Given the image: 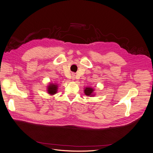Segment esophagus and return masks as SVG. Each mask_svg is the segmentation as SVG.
<instances>
[{
  "label": "esophagus",
  "mask_w": 153,
  "mask_h": 153,
  "mask_svg": "<svg viewBox=\"0 0 153 153\" xmlns=\"http://www.w3.org/2000/svg\"><path fill=\"white\" fill-rule=\"evenodd\" d=\"M74 79H75V74H73L72 75V80L74 81Z\"/></svg>",
  "instance_id": "obj_1"
}]
</instances>
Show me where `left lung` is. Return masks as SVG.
I'll list each match as a JSON object with an SVG mask.
<instances>
[{"mask_svg":"<svg viewBox=\"0 0 153 153\" xmlns=\"http://www.w3.org/2000/svg\"><path fill=\"white\" fill-rule=\"evenodd\" d=\"M84 93L88 97H94L95 93H94V89L91 87H86L84 88Z\"/></svg>","mask_w":153,"mask_h":153,"instance_id":"8db88e82","label":"left lung"}]
</instances>
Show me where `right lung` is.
I'll return each mask as SVG.
<instances>
[{
	"label": "right lung",
	"mask_w": 153,
	"mask_h": 153,
	"mask_svg": "<svg viewBox=\"0 0 153 153\" xmlns=\"http://www.w3.org/2000/svg\"><path fill=\"white\" fill-rule=\"evenodd\" d=\"M58 84L56 83H50L47 86V91L50 95H54L58 91Z\"/></svg>",
	"instance_id": "1"
}]
</instances>
